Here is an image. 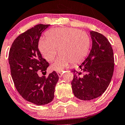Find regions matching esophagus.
I'll return each mask as SVG.
<instances>
[{
  "mask_svg": "<svg viewBox=\"0 0 125 125\" xmlns=\"http://www.w3.org/2000/svg\"><path fill=\"white\" fill-rule=\"evenodd\" d=\"M64 72H58V76L60 77V78H61V77L63 75V73H64Z\"/></svg>",
  "mask_w": 125,
  "mask_h": 125,
  "instance_id": "34e87169",
  "label": "esophagus"
}]
</instances>
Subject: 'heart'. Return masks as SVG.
I'll list each match as a JSON object with an SVG mask.
<instances>
[{
	"label": "heart",
	"mask_w": 125,
	"mask_h": 125,
	"mask_svg": "<svg viewBox=\"0 0 125 125\" xmlns=\"http://www.w3.org/2000/svg\"><path fill=\"white\" fill-rule=\"evenodd\" d=\"M42 37L38 48L45 59L52 61L58 52L61 53L52 65L56 71H61L69 65L82 61L90 47V37L87 32L73 28H56Z\"/></svg>",
	"instance_id": "b5f03b06"
}]
</instances>
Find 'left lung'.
I'll return each instance as SVG.
<instances>
[{
    "label": "left lung",
    "instance_id": "left-lung-1",
    "mask_svg": "<svg viewBox=\"0 0 125 125\" xmlns=\"http://www.w3.org/2000/svg\"><path fill=\"white\" fill-rule=\"evenodd\" d=\"M92 48L88 57L79 67L85 73L75 70L72 87L77 98L90 101L101 96L108 87L113 77L114 58L111 45L100 33L91 31Z\"/></svg>",
    "mask_w": 125,
    "mask_h": 125
}]
</instances>
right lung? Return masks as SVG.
Returning a JSON list of instances; mask_svg holds the SVG:
<instances>
[{"instance_id": "1", "label": "right lung", "mask_w": 125, "mask_h": 125, "mask_svg": "<svg viewBox=\"0 0 125 125\" xmlns=\"http://www.w3.org/2000/svg\"><path fill=\"white\" fill-rule=\"evenodd\" d=\"M49 26L37 24L20 34L12 43L9 53L11 76L17 90L23 98L37 105L53 101L59 79L55 71L47 78L38 75L46 73L49 65L38 48L42 33Z\"/></svg>"}]
</instances>
